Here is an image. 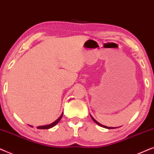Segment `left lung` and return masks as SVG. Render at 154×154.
Returning a JSON list of instances; mask_svg holds the SVG:
<instances>
[{
	"instance_id": "obj_1",
	"label": "left lung",
	"mask_w": 154,
	"mask_h": 154,
	"mask_svg": "<svg viewBox=\"0 0 154 154\" xmlns=\"http://www.w3.org/2000/svg\"><path fill=\"white\" fill-rule=\"evenodd\" d=\"M91 118H92V120H94V122H95L96 124H98V125H100V126L103 127V128H108V129H112V128H109V127H106V126H104V125H103L100 124V123H99V122H98L97 121H96V120H94V118H92V117H91Z\"/></svg>"
}]
</instances>
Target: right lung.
Returning a JSON list of instances; mask_svg holds the SVG:
<instances>
[{
    "label": "right lung",
    "instance_id": "right-lung-1",
    "mask_svg": "<svg viewBox=\"0 0 154 154\" xmlns=\"http://www.w3.org/2000/svg\"><path fill=\"white\" fill-rule=\"evenodd\" d=\"M62 117H63V114L61 115L60 117L58 119V120H56V121H55V122H53V123L48 125H44V126H39V127H37V128H38V129H49V128H53V127H54L55 125H57V124L58 123V122L60 121V119L62 118Z\"/></svg>",
    "mask_w": 154,
    "mask_h": 154
}]
</instances>
